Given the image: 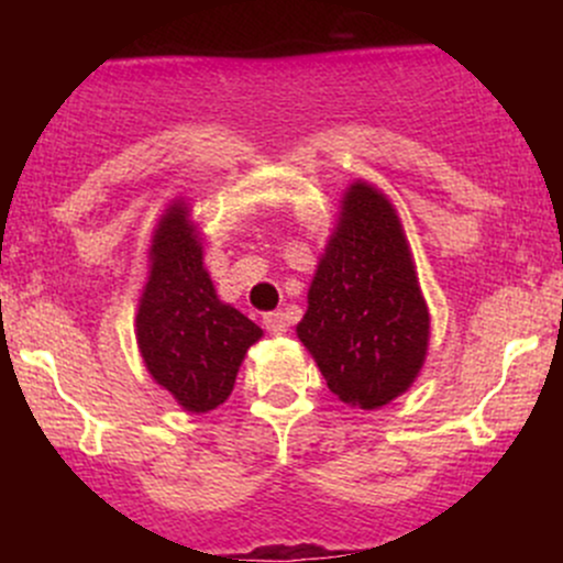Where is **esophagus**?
<instances>
[{
    "label": "esophagus",
    "mask_w": 563,
    "mask_h": 563,
    "mask_svg": "<svg viewBox=\"0 0 563 563\" xmlns=\"http://www.w3.org/2000/svg\"><path fill=\"white\" fill-rule=\"evenodd\" d=\"M264 328H267V331L273 333V335H283V333L288 331L286 314H283V312H269V314H264Z\"/></svg>",
    "instance_id": "1"
}]
</instances>
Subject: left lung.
I'll return each mask as SVG.
<instances>
[{
  "mask_svg": "<svg viewBox=\"0 0 563 563\" xmlns=\"http://www.w3.org/2000/svg\"><path fill=\"white\" fill-rule=\"evenodd\" d=\"M296 335L328 389L360 410L402 397L426 363L431 318L402 219L365 179L341 196Z\"/></svg>",
  "mask_w": 563,
  "mask_h": 563,
  "instance_id": "1",
  "label": "left lung"
}]
</instances>
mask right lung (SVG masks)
<instances>
[{
	"mask_svg": "<svg viewBox=\"0 0 563 563\" xmlns=\"http://www.w3.org/2000/svg\"><path fill=\"white\" fill-rule=\"evenodd\" d=\"M187 198L161 214L134 318L140 357L185 412H209L232 394L245 352L264 331L219 299Z\"/></svg>",
	"mask_w": 563,
	"mask_h": 563,
	"instance_id": "1",
	"label": "right lung"
}]
</instances>
